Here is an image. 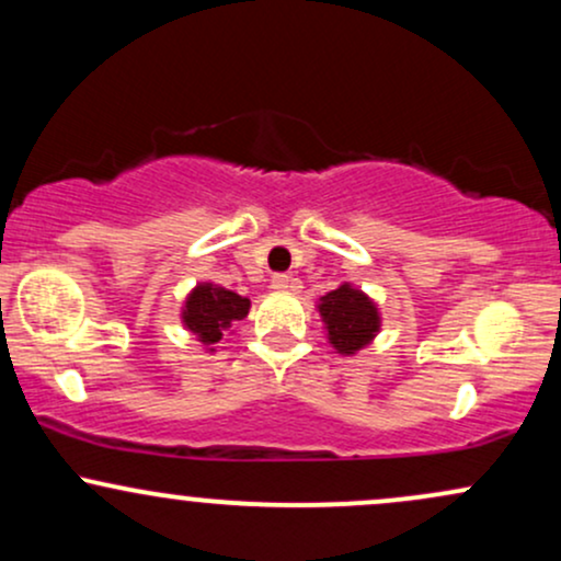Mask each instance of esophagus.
<instances>
[{
	"label": "esophagus",
	"mask_w": 561,
	"mask_h": 561,
	"mask_svg": "<svg viewBox=\"0 0 561 561\" xmlns=\"http://www.w3.org/2000/svg\"><path fill=\"white\" fill-rule=\"evenodd\" d=\"M272 287H274V289H282V293H285V289H295V287H298V282H295L289 274H274V276H272Z\"/></svg>",
	"instance_id": "34e87169"
}]
</instances>
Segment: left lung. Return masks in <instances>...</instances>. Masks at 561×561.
<instances>
[{
    "label": "left lung",
    "mask_w": 561,
    "mask_h": 561,
    "mask_svg": "<svg viewBox=\"0 0 561 561\" xmlns=\"http://www.w3.org/2000/svg\"><path fill=\"white\" fill-rule=\"evenodd\" d=\"M319 313L324 319L327 332H330L332 347L345 356L362 351L379 332L377 306L366 298L362 289L351 285H340L332 293H327L321 298Z\"/></svg>",
    "instance_id": "left-lung-1"
}]
</instances>
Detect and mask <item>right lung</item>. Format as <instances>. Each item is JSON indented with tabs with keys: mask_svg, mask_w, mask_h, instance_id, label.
<instances>
[{
	"mask_svg": "<svg viewBox=\"0 0 561 561\" xmlns=\"http://www.w3.org/2000/svg\"><path fill=\"white\" fill-rule=\"evenodd\" d=\"M250 300L242 295L229 293V289L216 285H197L184 306L186 330L195 332L203 345H214L224 337L231 321L248 317Z\"/></svg>",
	"mask_w": 561,
	"mask_h": 561,
	"instance_id": "obj_1",
	"label": "right lung"
}]
</instances>
